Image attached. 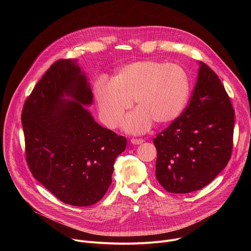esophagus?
<instances>
[{"label": "esophagus", "instance_id": "1", "mask_svg": "<svg viewBox=\"0 0 251 251\" xmlns=\"http://www.w3.org/2000/svg\"><path fill=\"white\" fill-rule=\"evenodd\" d=\"M143 142H144L143 139H131V143L134 145H141Z\"/></svg>", "mask_w": 251, "mask_h": 251}]
</instances>
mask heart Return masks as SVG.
<instances>
[{
    "instance_id": "b5f03b06",
    "label": "heart",
    "mask_w": 251,
    "mask_h": 251,
    "mask_svg": "<svg viewBox=\"0 0 251 251\" xmlns=\"http://www.w3.org/2000/svg\"><path fill=\"white\" fill-rule=\"evenodd\" d=\"M191 93L187 70L176 63L138 60L120 67L112 80L99 77L93 95L99 117L109 128L118 125L134 100L137 109L122 121L125 131L142 134L153 122L167 125L184 112Z\"/></svg>"
}]
</instances>
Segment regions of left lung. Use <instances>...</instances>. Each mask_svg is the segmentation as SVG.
Listing matches in <instances>:
<instances>
[{
	"label": "left lung",
	"mask_w": 251,
	"mask_h": 251,
	"mask_svg": "<svg viewBox=\"0 0 251 251\" xmlns=\"http://www.w3.org/2000/svg\"><path fill=\"white\" fill-rule=\"evenodd\" d=\"M189 106L153 140L156 177L169 193L188 194L208 185L232 151L234 110L219 76L199 61Z\"/></svg>",
	"instance_id": "obj_1"
}]
</instances>
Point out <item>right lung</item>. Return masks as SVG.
I'll return each mask as SVG.
<instances>
[{
  "mask_svg": "<svg viewBox=\"0 0 251 251\" xmlns=\"http://www.w3.org/2000/svg\"><path fill=\"white\" fill-rule=\"evenodd\" d=\"M93 102L76 59L54 62L25 100L22 124L26 163L37 180L61 201L88 206L112 183L125 137L100 126L85 108Z\"/></svg>",
  "mask_w": 251,
  "mask_h": 251,
  "instance_id": "right-lung-1",
  "label": "right lung"
}]
</instances>
